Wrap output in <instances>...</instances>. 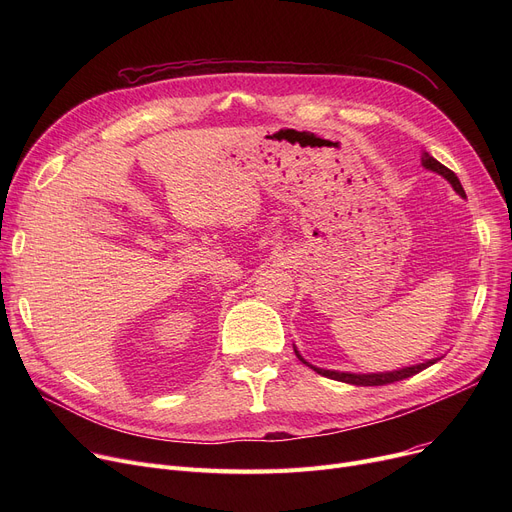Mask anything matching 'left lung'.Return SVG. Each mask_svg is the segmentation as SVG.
<instances>
[{
    "label": "left lung",
    "mask_w": 512,
    "mask_h": 512,
    "mask_svg": "<svg viewBox=\"0 0 512 512\" xmlns=\"http://www.w3.org/2000/svg\"><path fill=\"white\" fill-rule=\"evenodd\" d=\"M421 164L425 170H432L440 176H444L456 193H459L461 197H467L463 186H461V180L456 178V174L452 170H448L446 166H442L438 159H434L429 153H423L421 157ZM294 353H297L299 361H303L307 367H311L313 371H317L319 375H324V378H330V380H336V382H344V384H353V386H386V384H394V382H400L405 378H411V375L427 369L429 365L438 363L442 357H436V359H429L425 363H419V365H411V367H402V369H394V371H380V373H351V371H334V369H321V367H315L311 363H307L301 353L297 351V346H294Z\"/></svg>",
    "instance_id": "1"
}]
</instances>
